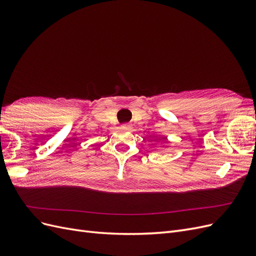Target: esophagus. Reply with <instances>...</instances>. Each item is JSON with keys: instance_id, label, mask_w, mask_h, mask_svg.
<instances>
[{"instance_id": "34e87169", "label": "esophagus", "mask_w": 256, "mask_h": 256, "mask_svg": "<svg viewBox=\"0 0 256 256\" xmlns=\"http://www.w3.org/2000/svg\"><path fill=\"white\" fill-rule=\"evenodd\" d=\"M122 128H124V129H129V128H130V124H128V122H126V124H122Z\"/></svg>"}]
</instances>
